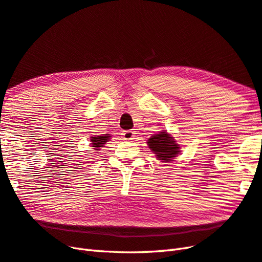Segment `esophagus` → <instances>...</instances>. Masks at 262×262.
Masks as SVG:
<instances>
[{
  "label": "esophagus",
  "instance_id": "esophagus-1",
  "mask_svg": "<svg viewBox=\"0 0 262 262\" xmlns=\"http://www.w3.org/2000/svg\"><path fill=\"white\" fill-rule=\"evenodd\" d=\"M135 134L136 133L132 129L125 130V132H123V138L125 140H132V139H134V137H135Z\"/></svg>",
  "mask_w": 262,
  "mask_h": 262
}]
</instances>
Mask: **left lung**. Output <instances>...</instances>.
Here are the masks:
<instances>
[{
  "instance_id": "left-lung-1",
  "label": "left lung",
  "mask_w": 262,
  "mask_h": 262,
  "mask_svg": "<svg viewBox=\"0 0 262 262\" xmlns=\"http://www.w3.org/2000/svg\"><path fill=\"white\" fill-rule=\"evenodd\" d=\"M147 144L150 150L156 155L157 159L162 162H169L180 154V146L167 132L162 130L159 134H156L148 139Z\"/></svg>"
}]
</instances>
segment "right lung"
Returning <instances> with one entry per match:
<instances>
[{"label": "right lung", "mask_w": 262, "mask_h": 262, "mask_svg": "<svg viewBox=\"0 0 262 262\" xmlns=\"http://www.w3.org/2000/svg\"><path fill=\"white\" fill-rule=\"evenodd\" d=\"M111 138L110 134H105L103 136H95V137H91V144L92 147H94L95 150H100V148L104 147V145L106 144V141H108Z\"/></svg>", "instance_id": "obj_1"}]
</instances>
